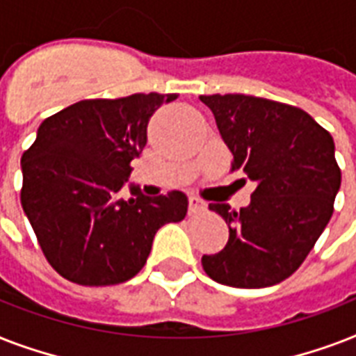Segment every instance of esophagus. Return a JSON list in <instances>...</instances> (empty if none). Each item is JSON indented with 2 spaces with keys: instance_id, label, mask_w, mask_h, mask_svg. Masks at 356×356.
Returning <instances> with one entry per match:
<instances>
[{
  "instance_id": "esophagus-1",
  "label": "esophagus",
  "mask_w": 356,
  "mask_h": 356,
  "mask_svg": "<svg viewBox=\"0 0 356 356\" xmlns=\"http://www.w3.org/2000/svg\"><path fill=\"white\" fill-rule=\"evenodd\" d=\"M207 209L205 201H201L200 197L195 195H190L188 197V214H197V212H203Z\"/></svg>"
}]
</instances>
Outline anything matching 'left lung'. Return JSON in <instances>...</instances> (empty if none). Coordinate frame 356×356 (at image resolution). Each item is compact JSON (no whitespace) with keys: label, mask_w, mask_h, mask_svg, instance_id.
Listing matches in <instances>:
<instances>
[{"label":"left lung","mask_w":356,"mask_h":356,"mask_svg":"<svg viewBox=\"0 0 356 356\" xmlns=\"http://www.w3.org/2000/svg\"><path fill=\"white\" fill-rule=\"evenodd\" d=\"M200 99L216 118L233 170L257 184L238 212L209 205L229 225V240L220 253L203 254V270L225 286H273L303 264L331 220L342 183L334 140L292 105L243 94Z\"/></svg>","instance_id":"obj_1"}]
</instances>
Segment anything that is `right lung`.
I'll return each mask as SVG.
<instances>
[{"label": "right lung", "instance_id": "obj_1", "mask_svg": "<svg viewBox=\"0 0 356 356\" xmlns=\"http://www.w3.org/2000/svg\"><path fill=\"white\" fill-rule=\"evenodd\" d=\"M177 94L83 99L40 123L22 155V207L47 262L83 286L133 279L149 257L156 231L181 222L188 197L173 190L147 197L138 186L123 200L131 161L147 144V123Z\"/></svg>", "mask_w": 356, "mask_h": 356}]
</instances>
